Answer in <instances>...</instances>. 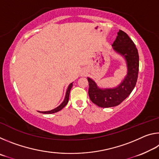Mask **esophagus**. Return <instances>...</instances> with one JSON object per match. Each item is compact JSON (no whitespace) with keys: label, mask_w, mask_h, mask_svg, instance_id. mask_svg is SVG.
<instances>
[{"label":"esophagus","mask_w":159,"mask_h":159,"mask_svg":"<svg viewBox=\"0 0 159 159\" xmlns=\"http://www.w3.org/2000/svg\"><path fill=\"white\" fill-rule=\"evenodd\" d=\"M82 74H83V75H84V74H85V71H84V72H83V73Z\"/></svg>","instance_id":"obj_1"}]
</instances>
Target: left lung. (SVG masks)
<instances>
[{"instance_id":"obj_1","label":"left lung","mask_w":159,"mask_h":159,"mask_svg":"<svg viewBox=\"0 0 159 159\" xmlns=\"http://www.w3.org/2000/svg\"><path fill=\"white\" fill-rule=\"evenodd\" d=\"M113 50L125 59L127 75L121 83L112 88H100L92 79L88 77L90 100L102 108L116 107L130 95L138 80L139 71V55L133 41L124 31L119 30L116 39L112 44Z\"/></svg>"}]
</instances>
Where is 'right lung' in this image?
<instances>
[{"instance_id": "right-lung-1", "label": "right lung", "mask_w": 159, "mask_h": 159, "mask_svg": "<svg viewBox=\"0 0 159 159\" xmlns=\"http://www.w3.org/2000/svg\"><path fill=\"white\" fill-rule=\"evenodd\" d=\"M72 86H73V83H70L68 88H67L66 90V95H65V98H64V101L61 102V104H60V106H58L57 107H56L55 109L50 110V111H39L40 113H42V114H53V113H56L59 111H60V110L62 109L64 107H65L67 103H68L69 102V94H70V90H71Z\"/></svg>"}]
</instances>
